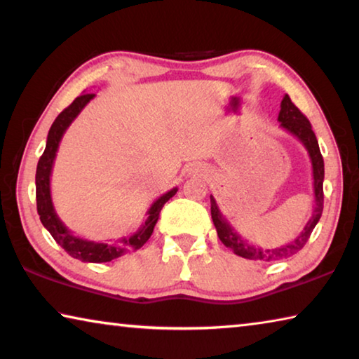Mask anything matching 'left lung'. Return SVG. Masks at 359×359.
<instances>
[{
    "instance_id": "8db88e82",
    "label": "left lung",
    "mask_w": 359,
    "mask_h": 359,
    "mask_svg": "<svg viewBox=\"0 0 359 359\" xmlns=\"http://www.w3.org/2000/svg\"><path fill=\"white\" fill-rule=\"evenodd\" d=\"M278 121H280V128L288 131L290 135L299 139V142L306 147L309 158L312 163V174H313V194H315V205L312 217L309 218L306 226L301 231V234L296 236L294 241L288 242L282 247L277 248H261L258 245H253L250 242L245 241L242 236L236 231L231 223L226 220L220 208L215 201V198L210 194V214L212 220H214L218 239L223 242V245L231 248L236 255L247 259H258V261H276V259H285L293 257L301 248L306 245V242L311 238L313 228L323 212V180H325V163L323 156L318 147V141L315 137V133L312 131L311 121L306 118L299 109H297L293 102H291L290 96L285 95L280 102V112H278Z\"/></svg>"
}]
</instances>
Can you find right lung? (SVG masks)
<instances>
[{
	"mask_svg": "<svg viewBox=\"0 0 359 359\" xmlns=\"http://www.w3.org/2000/svg\"><path fill=\"white\" fill-rule=\"evenodd\" d=\"M93 98V93H83L81 96H77V98L72 101V104L66 107L65 111L58 115L55 121L52 123L50 130H48L46 150L39 158L38 168H36V204H38V214L41 218V223L44 224V228L52 234V238L57 241V244L62 245L72 258L81 259L83 263H107V261L118 258L121 255L137 250V248H141L145 242L149 241L151 233H154V228L158 222V217H160L163 205L177 193V188H172V190H169L168 193L161 194V196L150 205L147 214H145L147 218H145V222L139 226L136 233H133L128 238H121L117 242H96L82 239L79 238V236L72 234L71 231L66 228V224L60 220V217L57 215L55 208H53L52 203V168L65 131L69 128V125L74 121L77 115L81 114L82 109Z\"/></svg>",
	"mask_w": 359,
	"mask_h": 359,
	"instance_id": "obj_1",
	"label": "right lung"
}]
</instances>
